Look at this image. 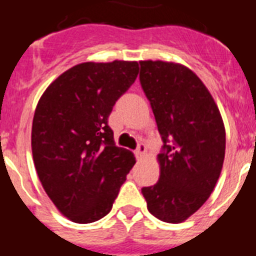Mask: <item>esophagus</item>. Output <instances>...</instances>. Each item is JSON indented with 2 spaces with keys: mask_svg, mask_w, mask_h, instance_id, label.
I'll return each instance as SVG.
<instances>
[{
  "mask_svg": "<svg viewBox=\"0 0 256 256\" xmlns=\"http://www.w3.org/2000/svg\"><path fill=\"white\" fill-rule=\"evenodd\" d=\"M146 150H148V148H146V144H144V142H141V144H138V146H137V148H136L134 151V155L137 159H142L144 156V154H146Z\"/></svg>",
  "mask_w": 256,
  "mask_h": 256,
  "instance_id": "1",
  "label": "esophagus"
}]
</instances>
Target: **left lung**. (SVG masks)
<instances>
[{
	"mask_svg": "<svg viewBox=\"0 0 256 256\" xmlns=\"http://www.w3.org/2000/svg\"><path fill=\"white\" fill-rule=\"evenodd\" d=\"M140 65L141 87L162 140L159 180L144 187L142 195L154 216L180 223L216 187L224 162V124L208 88L188 68L159 60Z\"/></svg>",
	"mask_w": 256,
	"mask_h": 256,
	"instance_id": "obj_1",
	"label": "left lung"
}]
</instances>
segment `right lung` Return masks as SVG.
Segmentation results:
<instances>
[{"mask_svg": "<svg viewBox=\"0 0 256 256\" xmlns=\"http://www.w3.org/2000/svg\"><path fill=\"white\" fill-rule=\"evenodd\" d=\"M136 61L83 62L48 86L32 126L36 170L55 206L76 223L112 210L136 160L116 148L108 119L138 76Z\"/></svg>", "mask_w": 256, "mask_h": 256, "instance_id": "obj_1", "label": "right lung"}]
</instances>
